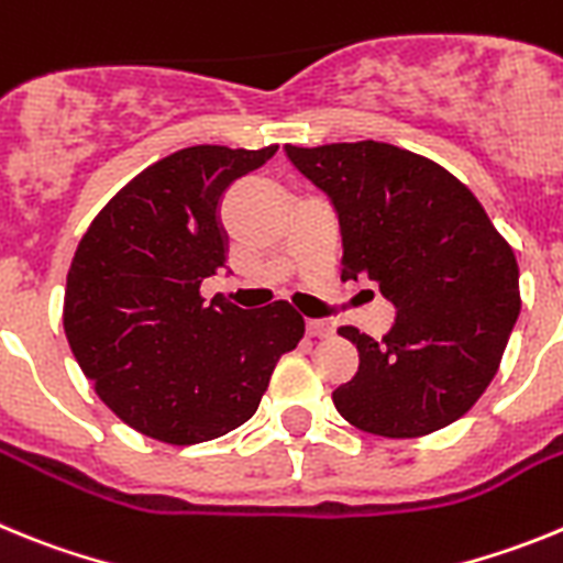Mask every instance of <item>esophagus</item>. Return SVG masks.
<instances>
[{
  "instance_id": "obj_1",
  "label": "esophagus",
  "mask_w": 563,
  "mask_h": 563,
  "mask_svg": "<svg viewBox=\"0 0 563 563\" xmlns=\"http://www.w3.org/2000/svg\"><path fill=\"white\" fill-rule=\"evenodd\" d=\"M307 335H310V338H330L332 335V324H327V321H307Z\"/></svg>"
}]
</instances>
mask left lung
<instances>
[{"mask_svg": "<svg viewBox=\"0 0 563 563\" xmlns=\"http://www.w3.org/2000/svg\"><path fill=\"white\" fill-rule=\"evenodd\" d=\"M285 148L335 206L343 282L369 278L397 307L380 341L338 330L361 357L332 391L338 415L389 440L445 429L499 372L521 310L514 247L471 188L422 154L377 141Z\"/></svg>", "mask_w": 563, "mask_h": 563, "instance_id": "left-lung-1", "label": "left lung"}]
</instances>
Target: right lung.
<instances>
[{
	"label": "right lung",
	"mask_w": 563,
	"mask_h": 563,
	"mask_svg": "<svg viewBox=\"0 0 563 563\" xmlns=\"http://www.w3.org/2000/svg\"><path fill=\"white\" fill-rule=\"evenodd\" d=\"M278 146H188L143 168L78 242L64 332L96 395L134 431L194 445L251 420L278 357L305 338L287 301L239 310L200 296L225 267L220 206Z\"/></svg>",
	"instance_id": "right-lung-1"
}]
</instances>
